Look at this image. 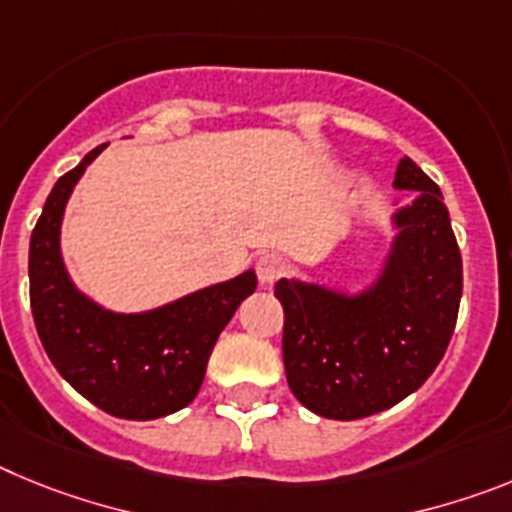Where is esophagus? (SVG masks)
I'll list each match as a JSON object with an SVG mask.
<instances>
[{
  "instance_id": "34e87169",
  "label": "esophagus",
  "mask_w": 512,
  "mask_h": 512,
  "mask_svg": "<svg viewBox=\"0 0 512 512\" xmlns=\"http://www.w3.org/2000/svg\"><path fill=\"white\" fill-rule=\"evenodd\" d=\"M256 274H259L261 284H274L284 274V259L277 253H264L256 261Z\"/></svg>"
}]
</instances>
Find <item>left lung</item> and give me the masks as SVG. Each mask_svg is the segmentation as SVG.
<instances>
[{
	"instance_id": "8db88e82",
	"label": "left lung",
	"mask_w": 512,
	"mask_h": 512,
	"mask_svg": "<svg viewBox=\"0 0 512 512\" xmlns=\"http://www.w3.org/2000/svg\"><path fill=\"white\" fill-rule=\"evenodd\" d=\"M397 189L418 192L397 212L402 233L382 282L364 297L279 279L289 390L312 413L356 420L382 413L431 377L454 336L461 253L431 176L402 158Z\"/></svg>"
}]
</instances>
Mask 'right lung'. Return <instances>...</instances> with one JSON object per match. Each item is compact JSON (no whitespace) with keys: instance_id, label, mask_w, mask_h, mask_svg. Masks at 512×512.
<instances>
[{"instance_id":"1","label":"right lung","mask_w":512,"mask_h":512,"mask_svg":"<svg viewBox=\"0 0 512 512\" xmlns=\"http://www.w3.org/2000/svg\"><path fill=\"white\" fill-rule=\"evenodd\" d=\"M104 146L66 171L45 200L30 238V307L45 354L79 395L115 418H164L197 397L217 336L256 289V274L146 315H112L79 295L63 269L58 230L71 189Z\"/></svg>"}]
</instances>
